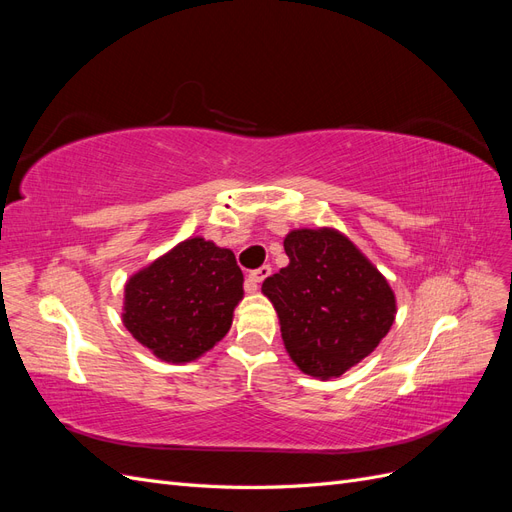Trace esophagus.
<instances>
[{
    "label": "esophagus",
    "instance_id": "1",
    "mask_svg": "<svg viewBox=\"0 0 512 512\" xmlns=\"http://www.w3.org/2000/svg\"><path fill=\"white\" fill-rule=\"evenodd\" d=\"M269 275H271V267H269V265H262V267H258L256 271H252L250 275H247V282H245L247 290L256 292V290H258V284L265 282Z\"/></svg>",
    "mask_w": 512,
    "mask_h": 512
}]
</instances>
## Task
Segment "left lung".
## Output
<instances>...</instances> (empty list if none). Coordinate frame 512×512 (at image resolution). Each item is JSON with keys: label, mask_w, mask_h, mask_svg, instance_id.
Instances as JSON below:
<instances>
[{"label": "left lung", "mask_w": 512, "mask_h": 512, "mask_svg": "<svg viewBox=\"0 0 512 512\" xmlns=\"http://www.w3.org/2000/svg\"><path fill=\"white\" fill-rule=\"evenodd\" d=\"M288 267L262 282L286 352L303 374L339 378L376 350L397 314L386 277L335 228H299L284 239Z\"/></svg>", "instance_id": "left-lung-1"}]
</instances>
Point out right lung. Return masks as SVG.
Segmentation results:
<instances>
[{
    "label": "right lung",
    "mask_w": 512,
    "mask_h": 512,
    "mask_svg": "<svg viewBox=\"0 0 512 512\" xmlns=\"http://www.w3.org/2000/svg\"><path fill=\"white\" fill-rule=\"evenodd\" d=\"M241 299L235 254L192 237L130 277L121 320L158 359L190 363L228 333Z\"/></svg>",
    "instance_id": "add662e5"
}]
</instances>
